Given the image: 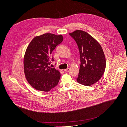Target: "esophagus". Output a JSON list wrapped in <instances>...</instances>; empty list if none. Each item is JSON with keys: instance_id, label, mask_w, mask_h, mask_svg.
<instances>
[{"instance_id": "1", "label": "esophagus", "mask_w": 127, "mask_h": 127, "mask_svg": "<svg viewBox=\"0 0 127 127\" xmlns=\"http://www.w3.org/2000/svg\"><path fill=\"white\" fill-rule=\"evenodd\" d=\"M69 70H70V69H69V68H67V69H64V71H65V72H69Z\"/></svg>"}]
</instances>
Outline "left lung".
Listing matches in <instances>:
<instances>
[{
  "label": "left lung",
  "instance_id": "obj_1",
  "mask_svg": "<svg viewBox=\"0 0 127 127\" xmlns=\"http://www.w3.org/2000/svg\"><path fill=\"white\" fill-rule=\"evenodd\" d=\"M76 42L79 51L80 65L77 81L90 86L102 77L105 69V58L100 44L87 32L76 30L70 33Z\"/></svg>",
  "mask_w": 127,
  "mask_h": 127
}]
</instances>
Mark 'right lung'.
Masks as SVG:
<instances>
[{"label":"right lung","mask_w":127,"mask_h":127,"mask_svg":"<svg viewBox=\"0 0 127 127\" xmlns=\"http://www.w3.org/2000/svg\"><path fill=\"white\" fill-rule=\"evenodd\" d=\"M63 39L61 34L44 33L34 38L28 47L24 60L25 74L35 89L48 92L58 85L60 73L49 65L54 61L51 53Z\"/></svg>","instance_id":"obj_1"}]
</instances>
